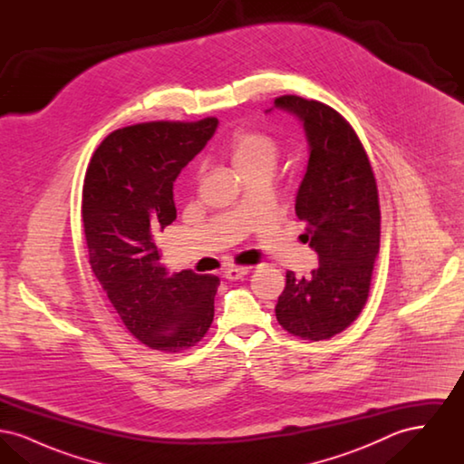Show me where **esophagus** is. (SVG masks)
Listing matches in <instances>:
<instances>
[{
	"instance_id": "esophagus-1",
	"label": "esophagus",
	"mask_w": 464,
	"mask_h": 464,
	"mask_svg": "<svg viewBox=\"0 0 464 464\" xmlns=\"http://www.w3.org/2000/svg\"><path fill=\"white\" fill-rule=\"evenodd\" d=\"M250 269H252L250 266H235V267H229V269L226 271V278H227L229 282H237V280L243 278L245 275H248Z\"/></svg>"
}]
</instances>
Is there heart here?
Segmentation results:
<instances>
[{"mask_svg":"<svg viewBox=\"0 0 464 464\" xmlns=\"http://www.w3.org/2000/svg\"><path fill=\"white\" fill-rule=\"evenodd\" d=\"M229 155L242 176L263 167H275L278 144L266 133L238 130L229 140Z\"/></svg>","mask_w":464,"mask_h":464,"instance_id":"b5f03b06","label":"heart"}]
</instances>
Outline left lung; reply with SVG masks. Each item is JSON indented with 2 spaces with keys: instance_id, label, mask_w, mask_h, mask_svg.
Segmentation results:
<instances>
[{
  "instance_id": "left-lung-1",
  "label": "left lung",
  "mask_w": 464,
  "mask_h": 464,
  "mask_svg": "<svg viewBox=\"0 0 464 464\" xmlns=\"http://www.w3.org/2000/svg\"><path fill=\"white\" fill-rule=\"evenodd\" d=\"M275 108L304 125L309 160L295 214L320 263L309 278L287 271L275 313L292 335L331 339L353 324L369 297L381 237L374 172L353 127L331 106L282 95Z\"/></svg>"
}]
</instances>
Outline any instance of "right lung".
<instances>
[{"label":"right lung","mask_w":464,"mask_h":464,"mask_svg":"<svg viewBox=\"0 0 464 464\" xmlns=\"http://www.w3.org/2000/svg\"><path fill=\"white\" fill-rule=\"evenodd\" d=\"M150 121L111 132L90 160L83 226L90 266L127 331L148 348L179 353L214 320L219 278L189 269L169 275L155 237L176 221L174 182L218 129Z\"/></svg>","instance_id":"obj_1"}]
</instances>
